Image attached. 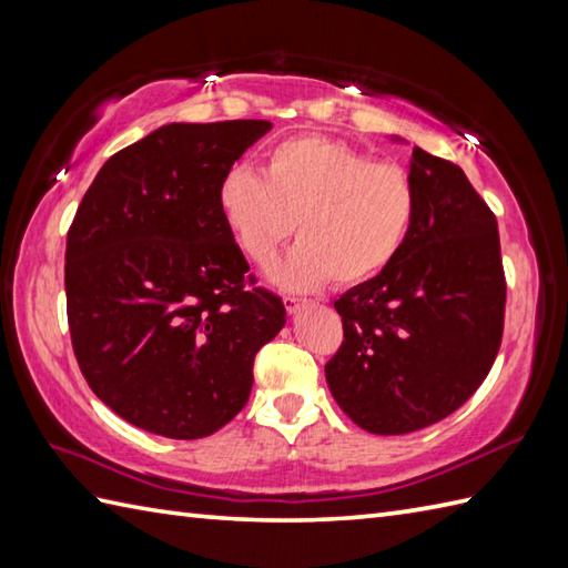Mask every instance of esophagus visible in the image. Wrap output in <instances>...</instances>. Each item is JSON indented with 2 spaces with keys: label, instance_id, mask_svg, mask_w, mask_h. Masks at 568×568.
<instances>
[{
  "label": "esophagus",
  "instance_id": "esophagus-1",
  "mask_svg": "<svg viewBox=\"0 0 568 568\" xmlns=\"http://www.w3.org/2000/svg\"><path fill=\"white\" fill-rule=\"evenodd\" d=\"M283 303H285V310H287V315H297V312L300 310H305L310 303H307V300H300V297H291V295H287V297H283Z\"/></svg>",
  "mask_w": 568,
  "mask_h": 568
}]
</instances>
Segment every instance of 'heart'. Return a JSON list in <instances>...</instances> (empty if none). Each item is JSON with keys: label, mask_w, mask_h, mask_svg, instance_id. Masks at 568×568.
I'll list each match as a JSON object with an SVG mask.
<instances>
[{"label": "heart", "mask_w": 568, "mask_h": 568, "mask_svg": "<svg viewBox=\"0 0 568 568\" xmlns=\"http://www.w3.org/2000/svg\"><path fill=\"white\" fill-rule=\"evenodd\" d=\"M220 212L246 256L265 265L293 234L300 244L273 268L287 291H315L332 277L364 283L400 256L417 214L415 183L403 165L371 161L344 141L297 136L263 159V171L224 173Z\"/></svg>", "instance_id": "obj_1"}]
</instances>
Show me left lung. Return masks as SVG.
<instances>
[{
  "instance_id": "left-lung-1",
  "label": "left lung",
  "mask_w": 568,
  "mask_h": 568,
  "mask_svg": "<svg viewBox=\"0 0 568 568\" xmlns=\"http://www.w3.org/2000/svg\"><path fill=\"white\" fill-rule=\"evenodd\" d=\"M409 178L413 232L388 268L334 303L344 342L324 366L336 405L371 434L449 417L486 381L503 339L496 216L462 168L417 146Z\"/></svg>"
}]
</instances>
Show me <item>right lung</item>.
I'll list each match as a JSON object with an SVG mask.
<instances>
[{
	"instance_id": "1",
	"label": "right lung",
	"mask_w": 568,
	"mask_h": 568,
	"mask_svg": "<svg viewBox=\"0 0 568 568\" xmlns=\"http://www.w3.org/2000/svg\"><path fill=\"white\" fill-rule=\"evenodd\" d=\"M263 119L165 124L106 161L65 248L72 352L114 413L161 437L202 439L246 405L253 358L283 329V300L248 287L220 212L229 168Z\"/></svg>"
}]
</instances>
